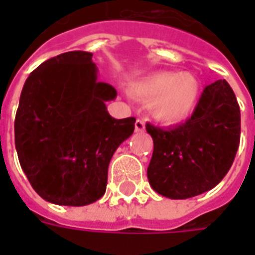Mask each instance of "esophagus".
<instances>
[{"instance_id": "1", "label": "esophagus", "mask_w": 255, "mask_h": 255, "mask_svg": "<svg viewBox=\"0 0 255 255\" xmlns=\"http://www.w3.org/2000/svg\"><path fill=\"white\" fill-rule=\"evenodd\" d=\"M135 131H136V132H142V131H144V122H143V120L138 119V120L135 122Z\"/></svg>"}]
</instances>
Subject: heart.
Segmentation results:
<instances>
[{
	"label": "heart",
	"mask_w": 255,
	"mask_h": 255,
	"mask_svg": "<svg viewBox=\"0 0 255 255\" xmlns=\"http://www.w3.org/2000/svg\"><path fill=\"white\" fill-rule=\"evenodd\" d=\"M140 100L151 101V115L158 122L176 124L191 116L201 97V82L190 72L162 71L150 75L132 87Z\"/></svg>",
	"instance_id": "b5f03b06"
}]
</instances>
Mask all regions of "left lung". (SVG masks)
<instances>
[{"label":"left lung","instance_id":"1","mask_svg":"<svg viewBox=\"0 0 255 255\" xmlns=\"http://www.w3.org/2000/svg\"><path fill=\"white\" fill-rule=\"evenodd\" d=\"M154 150L147 168L151 188L171 199H187L219 184L241 142V109L227 83L203 90L192 116L172 128L146 124Z\"/></svg>","mask_w":255,"mask_h":255}]
</instances>
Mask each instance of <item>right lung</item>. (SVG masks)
Returning a JSON list of instances; mask_svg holds the SVG:
<instances>
[{
	"instance_id": "1",
	"label": "right lung",
	"mask_w": 255,
	"mask_h": 255,
	"mask_svg": "<svg viewBox=\"0 0 255 255\" xmlns=\"http://www.w3.org/2000/svg\"><path fill=\"white\" fill-rule=\"evenodd\" d=\"M93 53L68 52L42 63L25 80L14 146L32 188L47 202L84 206L106 191L108 166L135 128V117L113 119L116 98L98 82Z\"/></svg>"
}]
</instances>
